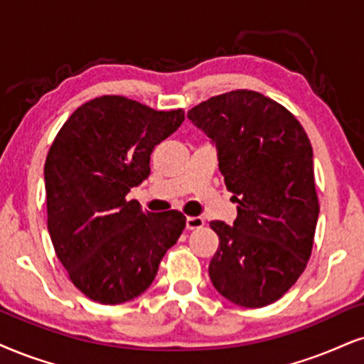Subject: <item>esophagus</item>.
Wrapping results in <instances>:
<instances>
[{
	"mask_svg": "<svg viewBox=\"0 0 364 364\" xmlns=\"http://www.w3.org/2000/svg\"><path fill=\"white\" fill-rule=\"evenodd\" d=\"M186 226L187 230H199V228L204 226V219L197 216H189L186 219Z\"/></svg>",
	"mask_w": 364,
	"mask_h": 364,
	"instance_id": "1",
	"label": "esophagus"
}]
</instances>
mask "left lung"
<instances>
[{
	"label": "left lung",
	"instance_id": "8db88e82",
	"mask_svg": "<svg viewBox=\"0 0 364 364\" xmlns=\"http://www.w3.org/2000/svg\"><path fill=\"white\" fill-rule=\"evenodd\" d=\"M187 118L216 143L219 172L237 203L232 226L210 223L219 236L209 263L214 289L236 306H270L312 253L319 199L311 140L287 107L248 89L210 97Z\"/></svg>",
	"mask_w": 364,
	"mask_h": 364
}]
</instances>
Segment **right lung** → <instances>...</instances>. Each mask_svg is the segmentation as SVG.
Listing matches in <instances>:
<instances>
[{"label": "right lung", "instance_id": "right-lung-1", "mask_svg": "<svg viewBox=\"0 0 364 364\" xmlns=\"http://www.w3.org/2000/svg\"><path fill=\"white\" fill-rule=\"evenodd\" d=\"M183 118V109L94 97L70 114L48 150L43 172L53 250L94 302L116 306L141 295L186 228L178 210L148 213L127 200L150 175L155 145Z\"/></svg>", "mask_w": 364, "mask_h": 364}]
</instances>
